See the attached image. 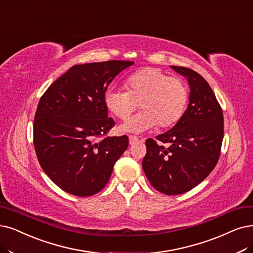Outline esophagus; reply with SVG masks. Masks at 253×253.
Returning a JSON list of instances; mask_svg holds the SVG:
<instances>
[{"mask_svg":"<svg viewBox=\"0 0 253 253\" xmlns=\"http://www.w3.org/2000/svg\"><path fill=\"white\" fill-rule=\"evenodd\" d=\"M128 140H129V144L133 145V144H136L139 142V139L135 136H128Z\"/></svg>","mask_w":253,"mask_h":253,"instance_id":"obj_1","label":"esophagus"}]
</instances>
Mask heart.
Segmentation results:
<instances>
[{"mask_svg": "<svg viewBox=\"0 0 253 253\" xmlns=\"http://www.w3.org/2000/svg\"><path fill=\"white\" fill-rule=\"evenodd\" d=\"M127 88H110L105 104L111 113L119 119H126L138 108L142 111L120 126L121 132L140 134L159 124L167 127L183 115L188 89L183 80L171 78L159 68L146 67L128 76Z\"/></svg>", "mask_w": 253, "mask_h": 253, "instance_id": "1", "label": "heart"}]
</instances>
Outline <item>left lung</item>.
I'll return each mask as SVG.
<instances>
[{
  "mask_svg": "<svg viewBox=\"0 0 253 253\" xmlns=\"http://www.w3.org/2000/svg\"><path fill=\"white\" fill-rule=\"evenodd\" d=\"M190 87L185 113L168 132L156 137L167 146L147 139L142 168L149 183L166 195L185 193L213 170L223 140V113L207 81L194 70L171 66Z\"/></svg>",
  "mask_w": 253,
  "mask_h": 253,
  "instance_id": "left-lung-1",
  "label": "left lung"
}]
</instances>
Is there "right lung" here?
Masks as SVG:
<instances>
[{
  "mask_svg": "<svg viewBox=\"0 0 253 253\" xmlns=\"http://www.w3.org/2000/svg\"><path fill=\"white\" fill-rule=\"evenodd\" d=\"M132 61L78 64L57 79L40 98L34 118V147L39 164L69 194H96L110 179L127 136L104 137L115 126L108 118L105 92Z\"/></svg>",
  "mask_w": 253,
  "mask_h": 253,
  "instance_id": "right-lung-1",
  "label": "right lung"
}]
</instances>
